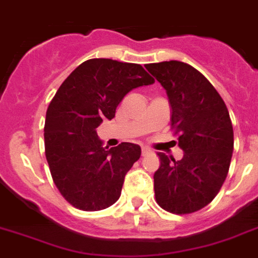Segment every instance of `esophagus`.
Returning a JSON list of instances; mask_svg holds the SVG:
<instances>
[{"instance_id": "obj_1", "label": "esophagus", "mask_w": 258, "mask_h": 258, "mask_svg": "<svg viewBox=\"0 0 258 258\" xmlns=\"http://www.w3.org/2000/svg\"><path fill=\"white\" fill-rule=\"evenodd\" d=\"M149 153H151V149H149V148L143 147V149H142V154H143V156H147V154H149Z\"/></svg>"}]
</instances>
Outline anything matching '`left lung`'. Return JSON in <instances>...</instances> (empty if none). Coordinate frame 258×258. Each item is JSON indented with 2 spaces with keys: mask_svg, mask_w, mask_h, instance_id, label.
Returning <instances> with one entry per match:
<instances>
[{
  "mask_svg": "<svg viewBox=\"0 0 258 258\" xmlns=\"http://www.w3.org/2000/svg\"><path fill=\"white\" fill-rule=\"evenodd\" d=\"M145 67L166 91L171 127L184 153L180 161L158 153L156 200L167 212L189 214L207 207L227 176L234 151L230 114L209 80L189 64L165 61Z\"/></svg>",
  "mask_w": 258,
  "mask_h": 258,
  "instance_id": "obj_1",
  "label": "left lung"
}]
</instances>
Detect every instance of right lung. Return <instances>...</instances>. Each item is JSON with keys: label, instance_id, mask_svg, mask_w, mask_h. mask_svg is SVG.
Wrapping results in <instances>:
<instances>
[{"label": "right lung", "instance_id": "add662e5", "mask_svg": "<svg viewBox=\"0 0 258 258\" xmlns=\"http://www.w3.org/2000/svg\"><path fill=\"white\" fill-rule=\"evenodd\" d=\"M153 83L142 64L93 58L76 67L58 88L46 110L45 156L51 178L71 205L96 212L119 199L124 176L142 148L122 143L107 149L96 128L113 119L130 91Z\"/></svg>", "mask_w": 258, "mask_h": 258}]
</instances>
